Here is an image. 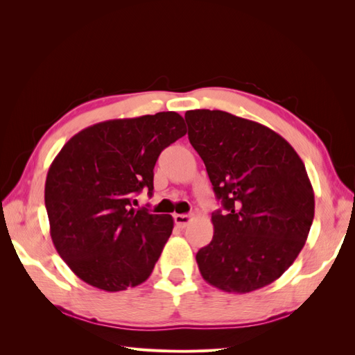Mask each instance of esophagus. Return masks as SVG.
Masks as SVG:
<instances>
[{
    "label": "esophagus",
    "mask_w": 355,
    "mask_h": 355,
    "mask_svg": "<svg viewBox=\"0 0 355 355\" xmlns=\"http://www.w3.org/2000/svg\"><path fill=\"white\" fill-rule=\"evenodd\" d=\"M175 222L179 228H185L188 227V225L192 222V219H194V216L192 214H175Z\"/></svg>",
    "instance_id": "obj_1"
}]
</instances>
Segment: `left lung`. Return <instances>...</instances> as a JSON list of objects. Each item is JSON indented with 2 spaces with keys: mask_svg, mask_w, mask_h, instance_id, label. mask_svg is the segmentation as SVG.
<instances>
[{
  "mask_svg": "<svg viewBox=\"0 0 355 355\" xmlns=\"http://www.w3.org/2000/svg\"><path fill=\"white\" fill-rule=\"evenodd\" d=\"M188 137L206 164L225 211L211 214L213 239L198 250L210 286L249 293L295 262L314 219V189L284 137L225 111H187Z\"/></svg>",
  "mask_w": 355,
  "mask_h": 355,
  "instance_id": "obj_1",
  "label": "left lung"
}]
</instances>
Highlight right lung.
I'll return each mask as SVG.
<instances>
[{
    "label": "right lung",
    "instance_id": "obj_1",
    "mask_svg": "<svg viewBox=\"0 0 355 355\" xmlns=\"http://www.w3.org/2000/svg\"><path fill=\"white\" fill-rule=\"evenodd\" d=\"M178 112L93 124L63 145L44 189L50 235L84 283L120 292L148 280L171 231L170 214L135 210L132 198L154 189L164 148L185 136Z\"/></svg>",
    "mask_w": 355,
    "mask_h": 355
}]
</instances>
